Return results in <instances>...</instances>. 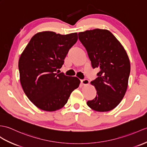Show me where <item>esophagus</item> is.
Here are the masks:
<instances>
[{
    "label": "esophagus",
    "mask_w": 147,
    "mask_h": 147,
    "mask_svg": "<svg viewBox=\"0 0 147 147\" xmlns=\"http://www.w3.org/2000/svg\"><path fill=\"white\" fill-rule=\"evenodd\" d=\"M81 84H83V85H87V84H89L90 82H89V81H88V80L84 79V80H81Z\"/></svg>",
    "instance_id": "obj_1"
}]
</instances>
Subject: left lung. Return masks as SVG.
I'll return each mask as SVG.
<instances>
[{
    "label": "left lung",
    "instance_id": "left-lung-1",
    "mask_svg": "<svg viewBox=\"0 0 147 147\" xmlns=\"http://www.w3.org/2000/svg\"><path fill=\"white\" fill-rule=\"evenodd\" d=\"M78 37L87 51L92 67L100 69L98 78L91 81L97 94L87 105L96 111H110L120 103L127 89L130 73L127 53L107 29L81 32Z\"/></svg>",
    "mask_w": 147,
    "mask_h": 147
}]
</instances>
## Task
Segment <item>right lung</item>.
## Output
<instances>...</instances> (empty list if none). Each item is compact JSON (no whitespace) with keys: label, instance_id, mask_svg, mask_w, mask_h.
I'll use <instances>...</instances> for the list:
<instances>
[{"label":"right lung","instance_id":"1","mask_svg":"<svg viewBox=\"0 0 147 147\" xmlns=\"http://www.w3.org/2000/svg\"><path fill=\"white\" fill-rule=\"evenodd\" d=\"M78 40L76 32L61 35L52 31L34 36L19 60L20 81L29 100L44 111L59 110L66 104L80 80L56 71Z\"/></svg>","mask_w":147,"mask_h":147}]
</instances>
